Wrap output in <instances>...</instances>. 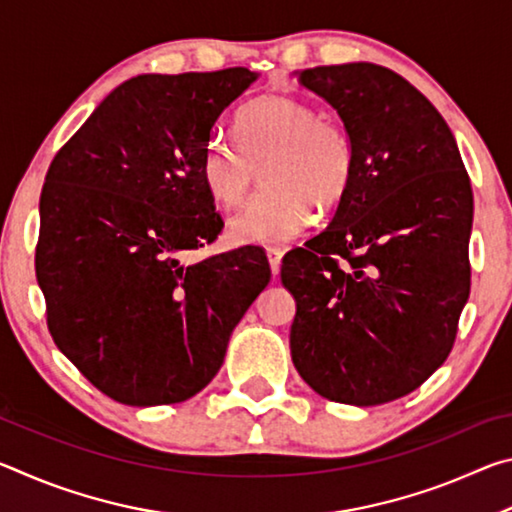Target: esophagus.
Here are the masks:
<instances>
[{"label": "esophagus", "instance_id": "esophagus-1", "mask_svg": "<svg viewBox=\"0 0 512 512\" xmlns=\"http://www.w3.org/2000/svg\"><path fill=\"white\" fill-rule=\"evenodd\" d=\"M266 255H268V264H271L273 275H277V273H280V264H282V255L284 253H282L280 248H268Z\"/></svg>", "mask_w": 512, "mask_h": 512}]
</instances>
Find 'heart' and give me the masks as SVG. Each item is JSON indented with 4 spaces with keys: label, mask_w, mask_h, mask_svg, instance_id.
Returning a JSON list of instances; mask_svg holds the SVG:
<instances>
[{
    "label": "heart",
    "mask_w": 512,
    "mask_h": 512,
    "mask_svg": "<svg viewBox=\"0 0 512 512\" xmlns=\"http://www.w3.org/2000/svg\"><path fill=\"white\" fill-rule=\"evenodd\" d=\"M264 167V187L230 221L232 241L284 246L348 192L354 173L352 140L339 121L318 117L311 103L271 94L250 101L237 119V140L214 137L201 160V178L216 203L239 207Z\"/></svg>",
    "instance_id": "obj_1"
}]
</instances>
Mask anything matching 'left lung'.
<instances>
[{
	"label": "left lung",
	"instance_id": "obj_1",
	"mask_svg": "<svg viewBox=\"0 0 512 512\" xmlns=\"http://www.w3.org/2000/svg\"><path fill=\"white\" fill-rule=\"evenodd\" d=\"M296 76L339 112L354 173L327 228L282 259L293 366L332 402H393L452 352L470 298V176L443 115L393 69Z\"/></svg>",
	"mask_w": 512,
	"mask_h": 512
}]
</instances>
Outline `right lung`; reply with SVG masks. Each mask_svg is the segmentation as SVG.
I'll list each match as a JSON object with an SVG mask.
<instances>
[{
  "instance_id": "obj_1",
  "label": "right lung",
  "mask_w": 512,
  "mask_h": 512,
  "mask_svg": "<svg viewBox=\"0 0 512 512\" xmlns=\"http://www.w3.org/2000/svg\"><path fill=\"white\" fill-rule=\"evenodd\" d=\"M257 76L246 67L135 76L47 171L36 277L49 332L115 402L160 406L203 391L271 280L253 246L180 262L223 228L201 160L223 110Z\"/></svg>"
}]
</instances>
